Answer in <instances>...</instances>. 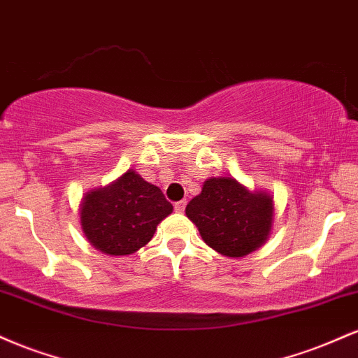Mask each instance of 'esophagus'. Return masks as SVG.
<instances>
[{"instance_id":"34e87169","label":"esophagus","mask_w":358,"mask_h":358,"mask_svg":"<svg viewBox=\"0 0 358 358\" xmlns=\"http://www.w3.org/2000/svg\"><path fill=\"white\" fill-rule=\"evenodd\" d=\"M185 205H187V202H185V200H180V202H176L175 203V212L182 213L185 210Z\"/></svg>"}]
</instances>
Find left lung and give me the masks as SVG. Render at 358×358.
I'll use <instances>...</instances> for the list:
<instances>
[{
	"label": "left lung",
	"instance_id": "1",
	"mask_svg": "<svg viewBox=\"0 0 358 358\" xmlns=\"http://www.w3.org/2000/svg\"><path fill=\"white\" fill-rule=\"evenodd\" d=\"M185 213L208 248L225 257H244L266 244L274 224V196L249 190L232 176H212Z\"/></svg>",
	"mask_w": 358,
	"mask_h": 358
}]
</instances>
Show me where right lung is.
Wrapping results in <instances>:
<instances>
[{
  "mask_svg": "<svg viewBox=\"0 0 358 358\" xmlns=\"http://www.w3.org/2000/svg\"><path fill=\"white\" fill-rule=\"evenodd\" d=\"M171 212L173 205L163 192L134 170L85 192L79 207L85 239L108 256H129L145 248Z\"/></svg>",
  "mask_w": 358,
  "mask_h": 358,
  "instance_id": "obj_1",
  "label": "right lung"
}]
</instances>
